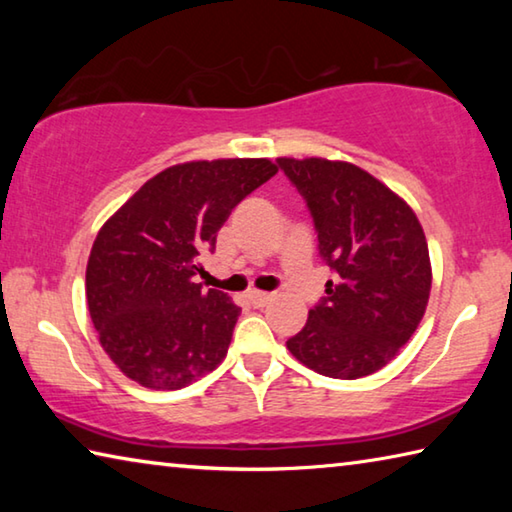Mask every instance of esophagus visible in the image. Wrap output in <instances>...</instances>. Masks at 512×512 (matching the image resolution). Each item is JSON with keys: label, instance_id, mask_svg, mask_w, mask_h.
Here are the masks:
<instances>
[{"label": "esophagus", "instance_id": "34e87169", "mask_svg": "<svg viewBox=\"0 0 512 512\" xmlns=\"http://www.w3.org/2000/svg\"><path fill=\"white\" fill-rule=\"evenodd\" d=\"M271 300H273L271 293H259V291H250V293H248V302H250V305H253L255 309L266 307Z\"/></svg>", "mask_w": 512, "mask_h": 512}]
</instances>
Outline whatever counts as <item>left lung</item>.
<instances>
[{
    "label": "left lung",
    "instance_id": "8db88e82",
    "mask_svg": "<svg viewBox=\"0 0 512 512\" xmlns=\"http://www.w3.org/2000/svg\"><path fill=\"white\" fill-rule=\"evenodd\" d=\"M314 219L318 250L336 273L289 352L318 375L359 379L393 361L431 291L427 237L393 189L357 164L277 158Z\"/></svg>",
    "mask_w": 512,
    "mask_h": 512
}]
</instances>
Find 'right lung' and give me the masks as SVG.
Wrapping results in <instances>:
<instances>
[{
    "label": "right lung",
    "instance_id": "1",
    "mask_svg": "<svg viewBox=\"0 0 512 512\" xmlns=\"http://www.w3.org/2000/svg\"><path fill=\"white\" fill-rule=\"evenodd\" d=\"M277 173L266 158L173 164L103 223L85 271L101 348L128 379L178 391L225 359L239 307L203 291L201 255L230 212Z\"/></svg>",
    "mask_w": 512,
    "mask_h": 512
}]
</instances>
